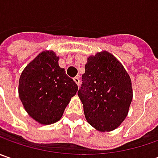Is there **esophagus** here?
<instances>
[{"label":"esophagus","instance_id":"obj_1","mask_svg":"<svg viewBox=\"0 0 158 158\" xmlns=\"http://www.w3.org/2000/svg\"><path fill=\"white\" fill-rule=\"evenodd\" d=\"M74 81H75V82L77 84V86H79V85H80V76H76V77L74 78Z\"/></svg>","mask_w":158,"mask_h":158}]
</instances>
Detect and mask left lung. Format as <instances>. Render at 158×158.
<instances>
[{
  "mask_svg": "<svg viewBox=\"0 0 158 158\" xmlns=\"http://www.w3.org/2000/svg\"><path fill=\"white\" fill-rule=\"evenodd\" d=\"M78 96L88 123L100 132L116 129L127 117L133 99L129 75L107 51L88 57Z\"/></svg>",
  "mask_w": 158,
  "mask_h": 158,
  "instance_id": "obj_1",
  "label": "left lung"
}]
</instances>
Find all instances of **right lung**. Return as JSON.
I'll return each instance as SVG.
<instances>
[{"instance_id": "obj_1", "label": "right lung", "mask_w": 158, "mask_h": 158, "mask_svg": "<svg viewBox=\"0 0 158 158\" xmlns=\"http://www.w3.org/2000/svg\"><path fill=\"white\" fill-rule=\"evenodd\" d=\"M53 51H43L23 70L18 94L28 114L42 125L57 122L78 87L59 66Z\"/></svg>"}]
</instances>
